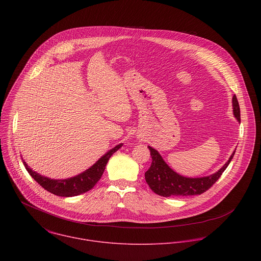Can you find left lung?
<instances>
[{
    "mask_svg": "<svg viewBox=\"0 0 261 261\" xmlns=\"http://www.w3.org/2000/svg\"><path fill=\"white\" fill-rule=\"evenodd\" d=\"M232 109L233 116L239 122H241L240 105L236 95L232 98ZM147 147L151 152L153 161L151 167L144 173V177L148 187H150L156 194L163 197L190 196L202 194L203 192L208 190L218 180L223 171H224L229 165L236 153V151H233L228 161L215 173L202 177H187L178 174L172 168H170L168 164L163 160L159 152L155 150L154 147L150 145Z\"/></svg>",
    "mask_w": 261,
    "mask_h": 261,
    "instance_id": "obj_1",
    "label": "left lung"
}]
</instances>
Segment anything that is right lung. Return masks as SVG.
Wrapping results in <instances>:
<instances>
[{"mask_svg":"<svg viewBox=\"0 0 261 261\" xmlns=\"http://www.w3.org/2000/svg\"><path fill=\"white\" fill-rule=\"evenodd\" d=\"M122 146H123V143L116 145L107 153H105L96 163H94L90 168H88L84 172L75 176L64 178V179H54V178L41 175L40 173L36 172L32 168H30L23 159H22V162L27 171L31 174V176L40 186H42L45 190L58 196L72 197V196H77L80 194L86 193L94 187V186L97 184V181L101 178L109 158L114 155V153L120 150Z\"/></svg>","mask_w":261,"mask_h":261,"instance_id":"add662e5","label":"right lung"}]
</instances>
